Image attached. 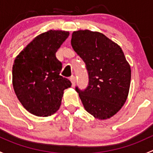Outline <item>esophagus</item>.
Listing matches in <instances>:
<instances>
[{"label":"esophagus","instance_id":"esophagus-1","mask_svg":"<svg viewBox=\"0 0 153 153\" xmlns=\"http://www.w3.org/2000/svg\"><path fill=\"white\" fill-rule=\"evenodd\" d=\"M69 80H70V81L72 82V86H75V77L74 76V75H72V76L69 78Z\"/></svg>","mask_w":153,"mask_h":153}]
</instances>
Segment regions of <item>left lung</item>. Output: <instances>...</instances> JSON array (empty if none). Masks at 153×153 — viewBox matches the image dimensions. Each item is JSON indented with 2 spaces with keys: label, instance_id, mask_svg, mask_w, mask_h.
<instances>
[{
  "label": "left lung",
  "instance_id": "obj_1",
  "mask_svg": "<svg viewBox=\"0 0 153 153\" xmlns=\"http://www.w3.org/2000/svg\"><path fill=\"white\" fill-rule=\"evenodd\" d=\"M71 44L86 64L89 83L86 89L75 86L84 108L98 119L113 116L129 93L131 69L121 48L104 34L79 30Z\"/></svg>",
  "mask_w": 153,
  "mask_h": 153
}]
</instances>
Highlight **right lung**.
I'll list each match as a JSON object with an SVG mask.
<instances>
[{"mask_svg":"<svg viewBox=\"0 0 153 153\" xmlns=\"http://www.w3.org/2000/svg\"><path fill=\"white\" fill-rule=\"evenodd\" d=\"M69 32L49 30L37 36L15 58L12 84L24 107L36 116L55 113L61 104L64 90L70 87L60 75L62 63L55 56Z\"/></svg>","mask_w":153,"mask_h":153,"instance_id":"obj_1","label":"right lung"}]
</instances>
